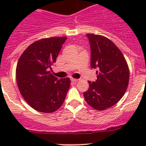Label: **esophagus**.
<instances>
[{
  "label": "esophagus",
  "mask_w": 146,
  "mask_h": 146,
  "mask_svg": "<svg viewBox=\"0 0 146 146\" xmlns=\"http://www.w3.org/2000/svg\"><path fill=\"white\" fill-rule=\"evenodd\" d=\"M78 80H78V79H74V78H71V81H72V82H77Z\"/></svg>",
  "instance_id": "34e87169"
}]
</instances>
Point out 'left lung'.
I'll use <instances>...</instances> for the list:
<instances>
[{"mask_svg": "<svg viewBox=\"0 0 146 146\" xmlns=\"http://www.w3.org/2000/svg\"><path fill=\"white\" fill-rule=\"evenodd\" d=\"M91 46V66L97 69V79L88 81L83 93L86 102L97 110H104L123 97L129 80L128 64L121 50L111 40L101 35L86 34Z\"/></svg>", "mask_w": 146, "mask_h": 146, "instance_id": "1", "label": "left lung"}]
</instances>
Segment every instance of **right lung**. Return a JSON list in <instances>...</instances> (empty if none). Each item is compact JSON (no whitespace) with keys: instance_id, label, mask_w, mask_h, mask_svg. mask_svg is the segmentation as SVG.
Listing matches in <instances>:
<instances>
[{"instance_id":"1","label":"right lung","mask_w":146,"mask_h":146,"mask_svg":"<svg viewBox=\"0 0 146 146\" xmlns=\"http://www.w3.org/2000/svg\"><path fill=\"white\" fill-rule=\"evenodd\" d=\"M66 38L38 40L27 47L17 62L16 78L20 94L30 106L41 113L59 109L70 86L69 77L58 80L48 71Z\"/></svg>"}]
</instances>
